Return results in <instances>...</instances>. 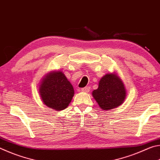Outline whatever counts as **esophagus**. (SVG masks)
Listing matches in <instances>:
<instances>
[{
    "label": "esophagus",
    "mask_w": 160,
    "mask_h": 160,
    "mask_svg": "<svg viewBox=\"0 0 160 160\" xmlns=\"http://www.w3.org/2000/svg\"><path fill=\"white\" fill-rule=\"evenodd\" d=\"M81 90H82L83 92H89L90 90V87H85V88L81 89Z\"/></svg>",
    "instance_id": "34e87169"
}]
</instances>
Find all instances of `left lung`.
Segmentation results:
<instances>
[{
  "mask_svg": "<svg viewBox=\"0 0 160 160\" xmlns=\"http://www.w3.org/2000/svg\"><path fill=\"white\" fill-rule=\"evenodd\" d=\"M92 94L102 110L109 111L123 104L126 97V90L118 74L111 72L100 79L98 88L93 90Z\"/></svg>",
  "mask_w": 160,
  "mask_h": 160,
  "instance_id": "obj_1",
  "label": "left lung"
}]
</instances>
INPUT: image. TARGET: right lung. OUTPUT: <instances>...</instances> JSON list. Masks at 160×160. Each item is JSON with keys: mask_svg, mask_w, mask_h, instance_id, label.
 I'll use <instances>...</instances> for the list:
<instances>
[{"mask_svg": "<svg viewBox=\"0 0 160 160\" xmlns=\"http://www.w3.org/2000/svg\"><path fill=\"white\" fill-rule=\"evenodd\" d=\"M39 93L46 106L53 110H63L74 96L72 84L61 70L51 71L44 75L39 86Z\"/></svg>", "mask_w": 160, "mask_h": 160, "instance_id": "obj_1", "label": "right lung"}]
</instances>
